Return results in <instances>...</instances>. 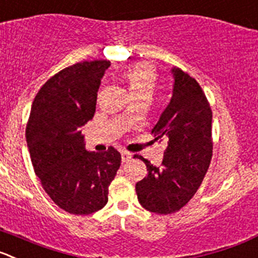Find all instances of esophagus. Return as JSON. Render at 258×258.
<instances>
[{"instance_id":"34e87169","label":"esophagus","mask_w":258,"mask_h":258,"mask_svg":"<svg viewBox=\"0 0 258 258\" xmlns=\"http://www.w3.org/2000/svg\"><path fill=\"white\" fill-rule=\"evenodd\" d=\"M121 156H122V162L127 163V162H130V160H131L132 154L128 153V151L123 150V151H121Z\"/></svg>"}]
</instances>
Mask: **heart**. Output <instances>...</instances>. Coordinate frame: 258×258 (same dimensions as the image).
<instances>
[{
  "label": "heart",
  "mask_w": 258,
  "mask_h": 258,
  "mask_svg": "<svg viewBox=\"0 0 258 258\" xmlns=\"http://www.w3.org/2000/svg\"><path fill=\"white\" fill-rule=\"evenodd\" d=\"M123 80L126 81L131 96L149 95L151 96L156 86V75L150 67L145 64H137L131 67L123 74ZM124 123L128 124L131 118L127 113L123 115Z\"/></svg>",
  "instance_id": "1"
}]
</instances>
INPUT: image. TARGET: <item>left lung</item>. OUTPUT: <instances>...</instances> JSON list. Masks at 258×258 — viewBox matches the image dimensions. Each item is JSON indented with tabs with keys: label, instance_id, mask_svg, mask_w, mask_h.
Segmentation results:
<instances>
[{
	"label": "left lung",
	"instance_id": "1",
	"mask_svg": "<svg viewBox=\"0 0 258 258\" xmlns=\"http://www.w3.org/2000/svg\"><path fill=\"white\" fill-rule=\"evenodd\" d=\"M173 90L169 104L151 134L168 143L160 167L141 159L148 175L136 183L139 202L155 214H172L183 208L201 186L213 156V112L194 78L172 69Z\"/></svg>",
	"mask_w": 258,
	"mask_h": 258
}]
</instances>
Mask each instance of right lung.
Here are the masks:
<instances>
[{"instance_id": "1", "label": "right lung", "mask_w": 258, "mask_h": 258, "mask_svg": "<svg viewBox=\"0 0 258 258\" xmlns=\"http://www.w3.org/2000/svg\"><path fill=\"white\" fill-rule=\"evenodd\" d=\"M109 61L66 67L40 88L26 124L35 174L52 201L74 215H89L108 202V188L121 165L113 146L85 149L81 127L94 117L98 89Z\"/></svg>"}]
</instances>
